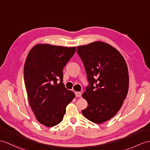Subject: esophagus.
Instances as JSON below:
<instances>
[{
	"instance_id": "obj_1",
	"label": "esophagus",
	"mask_w": 150,
	"mask_h": 150,
	"mask_svg": "<svg viewBox=\"0 0 150 150\" xmlns=\"http://www.w3.org/2000/svg\"><path fill=\"white\" fill-rule=\"evenodd\" d=\"M75 95H76V97H81V92H75Z\"/></svg>"
}]
</instances>
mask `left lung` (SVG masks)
Masks as SVG:
<instances>
[{
  "mask_svg": "<svg viewBox=\"0 0 150 150\" xmlns=\"http://www.w3.org/2000/svg\"><path fill=\"white\" fill-rule=\"evenodd\" d=\"M89 85L83 93L88 106L82 111L95 123L108 121L118 112L129 90L127 65L118 51L108 43L96 41L77 47Z\"/></svg>",
  "mask_w": 150,
  "mask_h": 150,
  "instance_id": "1",
  "label": "left lung"
}]
</instances>
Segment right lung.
Returning a JSON list of instances; mask_svg holds the SVG:
<instances>
[{"instance_id": "right-lung-1", "label": "right lung", "mask_w": 150, "mask_h": 150, "mask_svg": "<svg viewBox=\"0 0 150 150\" xmlns=\"http://www.w3.org/2000/svg\"><path fill=\"white\" fill-rule=\"evenodd\" d=\"M75 52L76 47L38 44L28 54L25 84L29 104L43 125L51 127L60 123L66 106L75 97L63 83V69Z\"/></svg>"}]
</instances>
